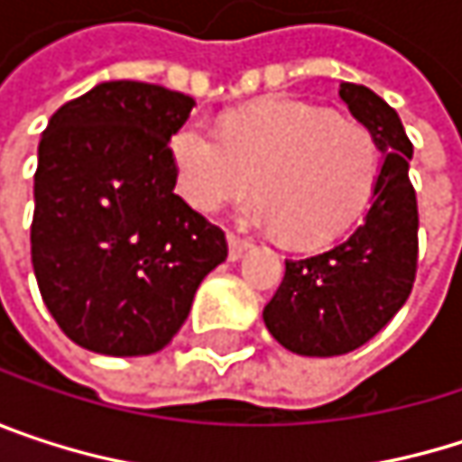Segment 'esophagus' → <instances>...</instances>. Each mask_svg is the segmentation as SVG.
<instances>
[{
    "label": "esophagus",
    "instance_id": "34e87169",
    "mask_svg": "<svg viewBox=\"0 0 462 462\" xmlns=\"http://www.w3.org/2000/svg\"><path fill=\"white\" fill-rule=\"evenodd\" d=\"M227 243H230V259L235 262V259H240L248 248H251V243L245 240V237H237L235 232H230L227 235Z\"/></svg>",
    "mask_w": 462,
    "mask_h": 462
}]
</instances>
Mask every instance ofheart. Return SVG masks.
Wrapping results in <instances>:
<instances>
[{"mask_svg":"<svg viewBox=\"0 0 462 462\" xmlns=\"http://www.w3.org/2000/svg\"><path fill=\"white\" fill-rule=\"evenodd\" d=\"M168 149L176 189L192 208L219 211L254 187L259 198L243 219L278 230L291 245L345 235L369 208L383 171V146L369 125L291 98L237 112L222 131L187 120Z\"/></svg>","mask_w":462,"mask_h":462,"instance_id":"obj_1","label":"heart"}]
</instances>
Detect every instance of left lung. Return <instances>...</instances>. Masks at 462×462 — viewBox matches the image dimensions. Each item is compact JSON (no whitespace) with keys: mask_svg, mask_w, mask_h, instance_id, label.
Instances as JSON below:
<instances>
[{"mask_svg":"<svg viewBox=\"0 0 462 462\" xmlns=\"http://www.w3.org/2000/svg\"><path fill=\"white\" fill-rule=\"evenodd\" d=\"M339 98L383 146V171L364 222L328 251L286 259V275L264 305L267 331L300 356H342L369 342L402 310L417 273L412 141L396 115L364 85L342 82Z\"/></svg>","mask_w":462,"mask_h":462,"instance_id":"8db88e82","label":"left lung"}]
</instances>
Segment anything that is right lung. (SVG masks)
Segmentation results:
<instances>
[{
    "label": "right lung",
    "mask_w": 462,
    "mask_h": 462,
    "mask_svg": "<svg viewBox=\"0 0 462 462\" xmlns=\"http://www.w3.org/2000/svg\"><path fill=\"white\" fill-rule=\"evenodd\" d=\"M195 98L152 82H101L47 123L34 173L32 264L60 331L104 356L162 350L225 232L176 192L168 141Z\"/></svg>",
    "instance_id": "add662e5"
}]
</instances>
